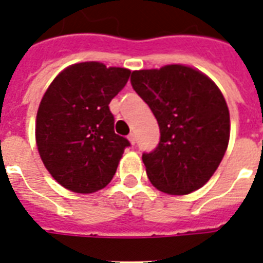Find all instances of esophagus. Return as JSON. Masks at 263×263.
<instances>
[{
	"label": "esophagus",
	"instance_id": "esophagus-1",
	"mask_svg": "<svg viewBox=\"0 0 263 263\" xmlns=\"http://www.w3.org/2000/svg\"><path fill=\"white\" fill-rule=\"evenodd\" d=\"M128 139H129V142H131L132 144L136 143V135H135V134H134V132H131V134L128 135Z\"/></svg>",
	"mask_w": 263,
	"mask_h": 263
}]
</instances>
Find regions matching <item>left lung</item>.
<instances>
[{
    "label": "left lung",
    "mask_w": 263,
    "mask_h": 263,
    "mask_svg": "<svg viewBox=\"0 0 263 263\" xmlns=\"http://www.w3.org/2000/svg\"><path fill=\"white\" fill-rule=\"evenodd\" d=\"M131 84L160 125L158 146L142 156L152 184L171 195L199 190L228 147L229 110L220 88L184 65L134 71Z\"/></svg>",
    "instance_id": "1"
}]
</instances>
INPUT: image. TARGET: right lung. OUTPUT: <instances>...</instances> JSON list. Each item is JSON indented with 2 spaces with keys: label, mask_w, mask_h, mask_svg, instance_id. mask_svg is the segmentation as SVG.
<instances>
[{
  "label": "right lung",
  "mask_w": 263,
  "mask_h": 263,
  "mask_svg": "<svg viewBox=\"0 0 263 263\" xmlns=\"http://www.w3.org/2000/svg\"><path fill=\"white\" fill-rule=\"evenodd\" d=\"M125 68L101 63L64 69L43 95L36 115L39 156L67 190L91 194L113 179L128 139L115 134L109 103L129 79Z\"/></svg>",
  "instance_id": "right-lung-1"
}]
</instances>
